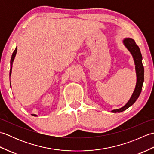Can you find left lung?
<instances>
[{
	"label": "left lung",
	"instance_id": "obj_1",
	"mask_svg": "<svg viewBox=\"0 0 154 154\" xmlns=\"http://www.w3.org/2000/svg\"><path fill=\"white\" fill-rule=\"evenodd\" d=\"M124 44L125 45V46L128 48V50L131 52L132 55H133L137 75V83L135 90L134 91L132 95L128 102L127 103L125 106L121 108V109L112 110V112H122V111L126 110L128 108H129L130 106H132V104L136 102V100L138 99L140 93H141L143 83V81H144V69H143L142 61V54L141 52H140L139 47L136 44L135 41L131 38L124 39Z\"/></svg>",
	"mask_w": 154,
	"mask_h": 154
}]
</instances>
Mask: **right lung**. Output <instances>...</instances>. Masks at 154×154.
<instances>
[{
  "label": "right lung",
  "mask_w": 154,
  "mask_h": 154,
  "mask_svg": "<svg viewBox=\"0 0 154 154\" xmlns=\"http://www.w3.org/2000/svg\"><path fill=\"white\" fill-rule=\"evenodd\" d=\"M16 51H17V48H16V49L14 50V52L12 53V57H11V69H10V76H11V72H12V63H13V61H14V59L15 57V55L16 54ZM32 115L34 116H37V115H35V114H32Z\"/></svg>",
  "instance_id": "right-lung-1"
}]
</instances>
